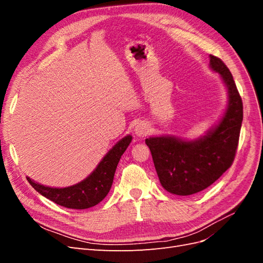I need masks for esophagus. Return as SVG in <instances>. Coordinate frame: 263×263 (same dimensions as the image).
I'll list each match as a JSON object with an SVG mask.
<instances>
[{
  "label": "esophagus",
  "instance_id": "obj_1",
  "mask_svg": "<svg viewBox=\"0 0 263 263\" xmlns=\"http://www.w3.org/2000/svg\"><path fill=\"white\" fill-rule=\"evenodd\" d=\"M149 132V127L146 123H138L136 126H135V133H136L137 136H146Z\"/></svg>",
  "mask_w": 263,
  "mask_h": 263
}]
</instances>
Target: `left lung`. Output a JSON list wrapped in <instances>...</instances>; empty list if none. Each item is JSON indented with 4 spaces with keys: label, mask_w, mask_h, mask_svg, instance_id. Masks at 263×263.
Listing matches in <instances>:
<instances>
[{
    "label": "left lung",
    "mask_w": 263,
    "mask_h": 263,
    "mask_svg": "<svg viewBox=\"0 0 263 263\" xmlns=\"http://www.w3.org/2000/svg\"><path fill=\"white\" fill-rule=\"evenodd\" d=\"M210 67L220 74L228 90V106L219 124L192 141L172 136L146 139L161 185L172 194L191 195L209 187L233 164L236 156L242 100L225 63L210 54Z\"/></svg>",
    "instance_id": "left-lung-1"
}]
</instances>
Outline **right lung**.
Listing matches in <instances>:
<instances>
[{"mask_svg": "<svg viewBox=\"0 0 263 263\" xmlns=\"http://www.w3.org/2000/svg\"><path fill=\"white\" fill-rule=\"evenodd\" d=\"M132 141V136L124 137L110 149L89 177L76 185L68 187H49L27 178L38 193L60 206L72 210H85L99 204L109 192L114 174L122 155Z\"/></svg>", "mask_w": 263, "mask_h": 263, "instance_id": "obj_1", "label": "right lung"}]
</instances>
